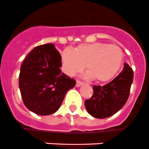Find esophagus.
Wrapping results in <instances>:
<instances>
[{
	"mask_svg": "<svg viewBox=\"0 0 149 149\" xmlns=\"http://www.w3.org/2000/svg\"><path fill=\"white\" fill-rule=\"evenodd\" d=\"M82 84H83V83H82V82L79 81H76V85H75V86L77 87V88H78V87L81 86Z\"/></svg>",
	"mask_w": 149,
	"mask_h": 149,
	"instance_id": "1",
	"label": "esophagus"
}]
</instances>
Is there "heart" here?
I'll return each mask as SVG.
<instances>
[{
  "instance_id": "b5f03b06",
  "label": "heart",
  "mask_w": 149,
  "mask_h": 149,
  "mask_svg": "<svg viewBox=\"0 0 149 149\" xmlns=\"http://www.w3.org/2000/svg\"><path fill=\"white\" fill-rule=\"evenodd\" d=\"M124 54L117 45L104 43L82 44L74 50L67 48L61 54V70L74 77L86 65L84 78L99 83L109 81L118 74L123 62Z\"/></svg>"
}]
</instances>
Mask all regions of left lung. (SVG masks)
Here are the masks:
<instances>
[{
	"mask_svg": "<svg viewBox=\"0 0 149 149\" xmlns=\"http://www.w3.org/2000/svg\"><path fill=\"white\" fill-rule=\"evenodd\" d=\"M133 71L127 64L112 81L104 86H93L92 97L84 102L87 111L97 118H105L115 115L125 104L133 81Z\"/></svg>",
	"mask_w": 149,
	"mask_h": 149,
	"instance_id": "1",
	"label": "left lung"
}]
</instances>
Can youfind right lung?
<instances>
[{
	"mask_svg": "<svg viewBox=\"0 0 149 149\" xmlns=\"http://www.w3.org/2000/svg\"><path fill=\"white\" fill-rule=\"evenodd\" d=\"M61 55L52 44L34 47L21 67L19 88L26 108L39 115L59 109L76 81L61 73Z\"/></svg>",
	"mask_w": 149,
	"mask_h": 149,
	"instance_id": "1",
	"label": "right lung"
}]
</instances>
